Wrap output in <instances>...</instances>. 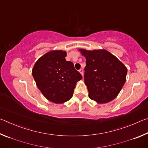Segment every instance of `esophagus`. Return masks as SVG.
I'll return each instance as SVG.
<instances>
[{"mask_svg":"<svg viewBox=\"0 0 148 148\" xmlns=\"http://www.w3.org/2000/svg\"><path fill=\"white\" fill-rule=\"evenodd\" d=\"M79 73L81 74L82 76H83L84 75V71H83V69H79Z\"/></svg>","mask_w":148,"mask_h":148,"instance_id":"1","label":"esophagus"}]
</instances>
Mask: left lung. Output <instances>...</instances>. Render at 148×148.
Instances as JSON below:
<instances>
[{
    "label": "left lung",
    "instance_id": "8db88e82",
    "mask_svg": "<svg viewBox=\"0 0 148 148\" xmlns=\"http://www.w3.org/2000/svg\"><path fill=\"white\" fill-rule=\"evenodd\" d=\"M79 50L86 59L84 82L89 98L99 104L114 100L126 82V66L105 49Z\"/></svg>",
    "mask_w": 148,
    "mask_h": 148
}]
</instances>
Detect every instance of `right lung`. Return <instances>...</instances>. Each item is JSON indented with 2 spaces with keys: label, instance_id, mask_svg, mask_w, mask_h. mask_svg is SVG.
I'll return each mask as SVG.
<instances>
[{
  "label": "right lung",
  "instance_id": "right-lung-1",
  "mask_svg": "<svg viewBox=\"0 0 148 148\" xmlns=\"http://www.w3.org/2000/svg\"><path fill=\"white\" fill-rule=\"evenodd\" d=\"M66 52L55 50L39 58L32 69L36 86L49 101L61 104L73 95L77 82L82 76L74 69V64L65 59Z\"/></svg>",
  "mask_w": 148,
  "mask_h": 148
}]
</instances>
